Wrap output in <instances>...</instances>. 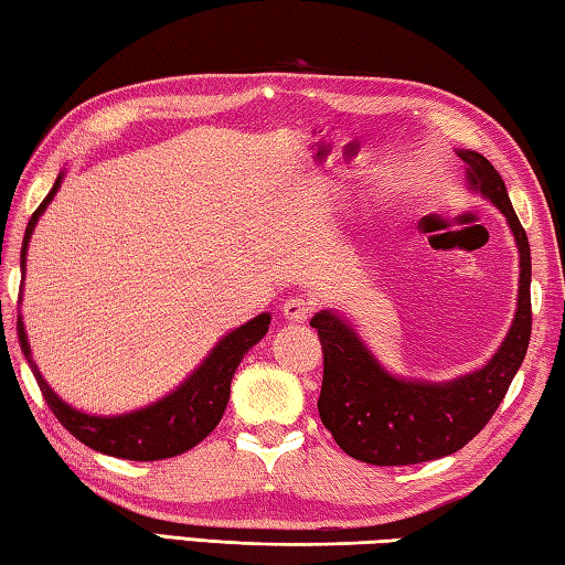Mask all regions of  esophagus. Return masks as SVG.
Wrapping results in <instances>:
<instances>
[{
	"instance_id": "esophagus-1",
	"label": "esophagus",
	"mask_w": 565,
	"mask_h": 565,
	"mask_svg": "<svg viewBox=\"0 0 565 565\" xmlns=\"http://www.w3.org/2000/svg\"><path fill=\"white\" fill-rule=\"evenodd\" d=\"M312 310H315L312 300L305 298V295H295V298L285 300V305H282L285 320H290V322H305L312 315Z\"/></svg>"
}]
</instances>
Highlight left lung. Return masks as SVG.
<instances>
[{
    "mask_svg": "<svg viewBox=\"0 0 565 565\" xmlns=\"http://www.w3.org/2000/svg\"><path fill=\"white\" fill-rule=\"evenodd\" d=\"M469 183L501 207L521 253L519 310L507 342L487 367L449 384L390 377L348 324L318 312L310 324L320 334L324 372L320 419L352 459L374 467H409L459 451L487 427L516 377L531 340V247L507 185L487 158L461 151Z\"/></svg>",
    "mask_w": 565,
    "mask_h": 565,
    "instance_id": "left-lung-1",
    "label": "left lung"
}]
</instances>
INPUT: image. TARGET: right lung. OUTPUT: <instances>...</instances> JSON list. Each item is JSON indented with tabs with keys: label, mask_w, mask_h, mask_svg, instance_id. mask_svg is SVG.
Listing matches in <instances>:
<instances>
[{
	"label": "right lung",
	"mask_w": 565,
	"mask_h": 565,
	"mask_svg": "<svg viewBox=\"0 0 565 565\" xmlns=\"http://www.w3.org/2000/svg\"><path fill=\"white\" fill-rule=\"evenodd\" d=\"M62 175L56 178V183L49 195L42 201V205L32 213V221L26 225L24 243H22V267L26 255V243L32 237L34 225L39 215L44 213V207L52 201ZM270 324V315H257L243 328L227 334L225 340L211 352L201 367H198L183 387H178L173 394H168L153 407H146L141 412L124 414V417H88L68 407L56 394L49 390V384L42 380L36 364L29 354V342L22 318L17 320V338L19 348H22L24 358L32 367L39 390H42L49 409L54 412V417L64 424L74 437L108 457L118 459H131V461H161L178 457V454L191 451L195 444H201L207 434H211L217 422H221L227 397H231V380L241 364L243 354L263 340Z\"/></svg>",
	"instance_id": "right-lung-1"
}]
</instances>
